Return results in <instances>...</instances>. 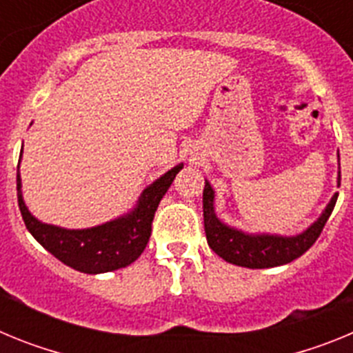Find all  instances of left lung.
Here are the masks:
<instances>
[{
    "instance_id": "left-lung-1",
    "label": "left lung",
    "mask_w": 353,
    "mask_h": 353,
    "mask_svg": "<svg viewBox=\"0 0 353 353\" xmlns=\"http://www.w3.org/2000/svg\"><path fill=\"white\" fill-rule=\"evenodd\" d=\"M338 182L341 183V171ZM338 194L332 196L325 212L316 223L311 224L304 233L297 236L277 235H248L239 230L226 226L215 217L214 212V189L205 182L203 189V219L207 242L215 254H219L228 263L248 267V269H269L293 261L302 256L322 233L327 219L334 210Z\"/></svg>"
}]
</instances>
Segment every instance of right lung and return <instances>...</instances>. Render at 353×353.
<instances>
[{
    "instance_id": "obj_1",
    "label": "right lung",
    "mask_w": 353,
    "mask_h": 353,
    "mask_svg": "<svg viewBox=\"0 0 353 353\" xmlns=\"http://www.w3.org/2000/svg\"><path fill=\"white\" fill-rule=\"evenodd\" d=\"M23 152V150H21ZM183 164L162 174L143 191L138 207L120 219L88 230H63L43 224L28 212L21 194V176L17 164V201L28 232L42 248L48 249L61 263L84 274H101L123 269L141 256L152 235L154 215L171 182Z\"/></svg>"
}]
</instances>
